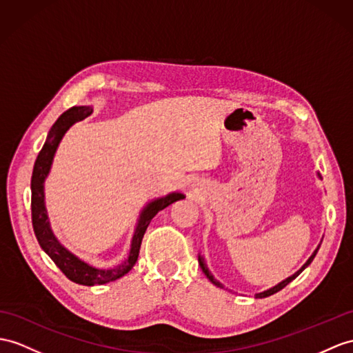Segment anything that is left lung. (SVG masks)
I'll use <instances>...</instances> for the list:
<instances>
[{
	"label": "left lung",
	"instance_id": "8db88e82",
	"mask_svg": "<svg viewBox=\"0 0 353 353\" xmlns=\"http://www.w3.org/2000/svg\"><path fill=\"white\" fill-rule=\"evenodd\" d=\"M317 250H319V247H317V248H316V252H314V253L312 254V257H310V259H308V261L305 262V265L303 266V268H301V270H299L298 272H295V274H294V276H292V277H289V279H286L285 281H281V283H279V285H277V286H274L272 289H270V290H265V292H262V294H259V295H256V296H257V298H266V296H270V295H274V294H276V292L281 290L283 288H286V286L289 285V283H290L292 280H294V279H296V277L299 276V274H301V272H303V271H304V270L307 268V266L312 263V261L314 259V256H316ZM199 263H201V268H202V271L205 272V276H206V277H208V279H210V280H211V281H212V283H214V285H216V286H219V288H223V286H221V283H219V281H217L216 279H214V277H212V274H211V272L208 271V268H206V266H205V263H203V261H202V257H199Z\"/></svg>",
	"mask_w": 353,
	"mask_h": 353
}]
</instances>
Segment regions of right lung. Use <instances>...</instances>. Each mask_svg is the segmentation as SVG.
Returning <instances> with one entry per match:
<instances>
[{
	"label": "right lung",
	"instance_id": "right-lung-1",
	"mask_svg": "<svg viewBox=\"0 0 353 353\" xmlns=\"http://www.w3.org/2000/svg\"><path fill=\"white\" fill-rule=\"evenodd\" d=\"M91 112L92 109L88 106H73L68 110H65L64 114L57 119L55 124L48 133L46 142L43 145L41 151L39 152L36 163H34L32 176H31V220H32V229H34V234H36L37 241L43 250H45L50 259L55 262V265L63 271V274L68 280H72L77 283V285H83V286L105 285V283L114 281L119 277L125 276V274L133 268L137 261L142 238L152 217L156 216L159 211L165 210L170 203H174L179 199H184V194L181 193H170L165 197H161V199L151 202L147 208L143 210V212L141 214L139 225H137L133 235L128 259H125L121 265H118L117 268H112V270L92 268V266L77 259V257L73 256L70 252H67L65 248L58 243V239L54 236L52 230L49 228V221H48L46 210H45L43 183H45V179L49 174L54 154L64 133L74 123L82 121L83 118H87Z\"/></svg>",
	"mask_w": 353,
	"mask_h": 353
}]
</instances>
